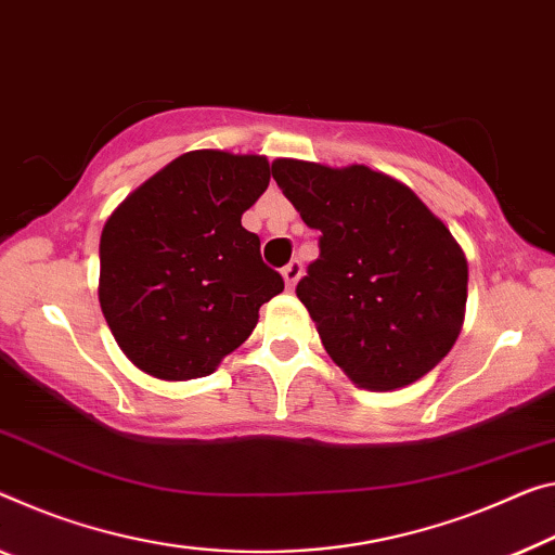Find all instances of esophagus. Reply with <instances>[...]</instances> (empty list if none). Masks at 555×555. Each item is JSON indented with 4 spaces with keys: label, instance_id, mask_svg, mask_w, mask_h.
Wrapping results in <instances>:
<instances>
[{
    "label": "esophagus",
    "instance_id": "34e87169",
    "mask_svg": "<svg viewBox=\"0 0 555 555\" xmlns=\"http://www.w3.org/2000/svg\"><path fill=\"white\" fill-rule=\"evenodd\" d=\"M300 275H302V262L300 260L287 262V266L283 268V278H285L287 287H295V283L300 280Z\"/></svg>",
    "mask_w": 555,
    "mask_h": 555
}]
</instances>
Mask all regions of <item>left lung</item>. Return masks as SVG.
<instances>
[{
    "instance_id": "left-lung-1",
    "label": "left lung",
    "mask_w": 555,
    "mask_h": 555,
    "mask_svg": "<svg viewBox=\"0 0 555 555\" xmlns=\"http://www.w3.org/2000/svg\"><path fill=\"white\" fill-rule=\"evenodd\" d=\"M272 178L320 255L295 293L327 354L364 389L406 387L454 347L468 268L449 228L406 189L366 166L278 158Z\"/></svg>"
}]
</instances>
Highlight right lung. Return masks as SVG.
Listing matches in <instances>:
<instances>
[{
	"instance_id": "right-lung-1",
	"label": "right lung",
	"mask_w": 555,
	"mask_h": 555,
	"mask_svg": "<svg viewBox=\"0 0 555 555\" xmlns=\"http://www.w3.org/2000/svg\"><path fill=\"white\" fill-rule=\"evenodd\" d=\"M262 156L191 151L149 178L101 233L99 302L118 347L158 379L206 377L283 293L241 225L266 193Z\"/></svg>"
}]
</instances>
